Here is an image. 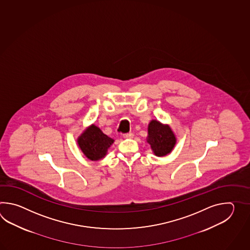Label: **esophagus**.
I'll use <instances>...</instances> for the list:
<instances>
[{"mask_svg": "<svg viewBox=\"0 0 250 250\" xmlns=\"http://www.w3.org/2000/svg\"><path fill=\"white\" fill-rule=\"evenodd\" d=\"M133 133L132 132H128V133H125V134H123V138H133Z\"/></svg>", "mask_w": 250, "mask_h": 250, "instance_id": "esophagus-1", "label": "esophagus"}]
</instances>
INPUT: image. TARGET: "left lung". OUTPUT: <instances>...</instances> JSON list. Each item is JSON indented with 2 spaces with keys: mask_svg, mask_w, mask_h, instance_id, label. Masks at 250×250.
Masks as SVG:
<instances>
[{
  "mask_svg": "<svg viewBox=\"0 0 250 250\" xmlns=\"http://www.w3.org/2000/svg\"><path fill=\"white\" fill-rule=\"evenodd\" d=\"M147 142L154 154L164 156L170 153L176 143V138L170 127L157 121H152L148 125Z\"/></svg>",
  "mask_w": 250,
  "mask_h": 250,
  "instance_id": "obj_1",
  "label": "left lung"
}]
</instances>
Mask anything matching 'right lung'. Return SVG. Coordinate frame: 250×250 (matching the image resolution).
Here are the masks:
<instances>
[{"mask_svg":"<svg viewBox=\"0 0 250 250\" xmlns=\"http://www.w3.org/2000/svg\"><path fill=\"white\" fill-rule=\"evenodd\" d=\"M113 139L102 132L99 127L92 125L78 139L80 149L88 159L97 161L105 156Z\"/></svg>","mask_w":250,"mask_h":250,"instance_id":"add662e5","label":"right lung"}]
</instances>
